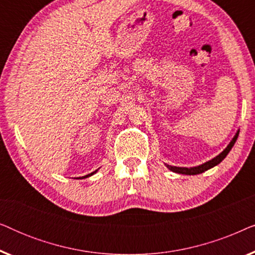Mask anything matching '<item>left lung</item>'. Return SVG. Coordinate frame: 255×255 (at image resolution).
<instances>
[{
    "instance_id": "1",
    "label": "left lung",
    "mask_w": 255,
    "mask_h": 255,
    "mask_svg": "<svg viewBox=\"0 0 255 255\" xmlns=\"http://www.w3.org/2000/svg\"><path fill=\"white\" fill-rule=\"evenodd\" d=\"M238 135H239V130L236 132L235 137L232 138V140L230 141V144L224 148V151L219 153V154L217 156H215L214 159H211L207 162L202 163V165H198V166H195V167H189V168H188V167H176V166H172V165H167V163H166V167L174 173L183 174V175H196V174L204 173L205 170H208V169L212 168V167L217 166L218 163H221L223 160L225 159V156L229 154V152L231 151L233 145H235V142L237 141V138H238Z\"/></svg>"
}]
</instances>
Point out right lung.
Wrapping results in <instances>:
<instances>
[{"instance_id":"right-lung-1","label":"right lung","mask_w":255,"mask_h":255,"mask_svg":"<svg viewBox=\"0 0 255 255\" xmlns=\"http://www.w3.org/2000/svg\"><path fill=\"white\" fill-rule=\"evenodd\" d=\"M97 170H99V169H96V170H95V172H93V173H90V174H88V175H85V176H80V177H78V179H80V180H81V179H86V177H89V176H92V175H94V174H95V173L97 172Z\"/></svg>"}]
</instances>
